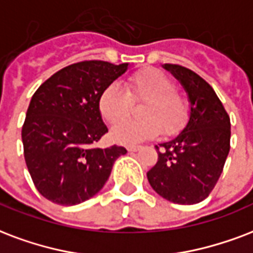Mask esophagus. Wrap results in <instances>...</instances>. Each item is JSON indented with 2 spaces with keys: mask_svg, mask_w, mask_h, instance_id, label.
Returning a JSON list of instances; mask_svg holds the SVG:
<instances>
[{
  "mask_svg": "<svg viewBox=\"0 0 253 253\" xmlns=\"http://www.w3.org/2000/svg\"><path fill=\"white\" fill-rule=\"evenodd\" d=\"M140 147L139 146H130V147L127 148V151L128 152H136V151H139Z\"/></svg>",
  "mask_w": 253,
  "mask_h": 253,
  "instance_id": "34e87169",
  "label": "esophagus"
}]
</instances>
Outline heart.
Wrapping results in <instances>:
<instances>
[{
	"label": "heart",
	"instance_id": "obj_1",
	"mask_svg": "<svg viewBox=\"0 0 253 253\" xmlns=\"http://www.w3.org/2000/svg\"><path fill=\"white\" fill-rule=\"evenodd\" d=\"M126 91L119 84L106 86L98 96V110L106 122L115 125L128 116L132 103L144 101L140 113L144 120L125 121L111 130L117 143L136 144L161 134H176L188 119L190 105L176 91L173 81L158 69H143L130 75Z\"/></svg>",
	"mask_w": 253,
	"mask_h": 253
}]
</instances>
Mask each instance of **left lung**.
<instances>
[{
    "label": "left lung",
    "instance_id": "obj_1",
    "mask_svg": "<svg viewBox=\"0 0 253 253\" xmlns=\"http://www.w3.org/2000/svg\"><path fill=\"white\" fill-rule=\"evenodd\" d=\"M190 102L186 127L173 139L155 146L158 162L148 183L162 198L178 204L204 200L215 187L229 152L231 122L213 88L187 67L165 63Z\"/></svg>",
    "mask_w": 253,
    "mask_h": 253
}]
</instances>
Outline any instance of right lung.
Wrapping results in <instances>:
<instances>
[{
  "instance_id": "right-lung-1",
  "label": "right lung",
  "mask_w": 253,
  "mask_h": 253,
  "mask_svg": "<svg viewBox=\"0 0 253 253\" xmlns=\"http://www.w3.org/2000/svg\"><path fill=\"white\" fill-rule=\"evenodd\" d=\"M128 63L84 61L57 71L38 87L22 126L25 162L43 198L75 206L103 188L126 148L94 144L107 132L98 96Z\"/></svg>"
}]
</instances>
